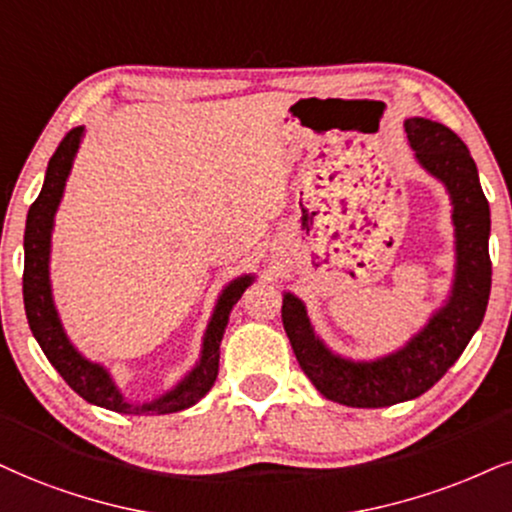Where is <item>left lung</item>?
I'll use <instances>...</instances> for the list:
<instances>
[{
    "instance_id": "8db88e82",
    "label": "left lung",
    "mask_w": 512,
    "mask_h": 512,
    "mask_svg": "<svg viewBox=\"0 0 512 512\" xmlns=\"http://www.w3.org/2000/svg\"><path fill=\"white\" fill-rule=\"evenodd\" d=\"M406 135L420 166L444 182L456 227V280L446 306L403 349L377 361H349L315 337L306 306L294 294L282 299V325L296 361L325 399L351 408H384L432 389L482 325L491 292L489 201L479 185L468 147L446 125L408 118Z\"/></svg>"
}]
</instances>
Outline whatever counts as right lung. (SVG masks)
Returning a JSON list of instances; mask_svg holds the SVG:
<instances>
[{
  "instance_id": "right-lung-1",
  "label": "right lung",
  "mask_w": 512,
  "mask_h": 512,
  "mask_svg": "<svg viewBox=\"0 0 512 512\" xmlns=\"http://www.w3.org/2000/svg\"><path fill=\"white\" fill-rule=\"evenodd\" d=\"M82 125L66 132L54 156L49 159L47 175H44V185L40 197L33 201L25 220V266H23V304L25 315H28V325L33 330V337L42 346L44 356L54 365L56 372L66 380L75 394H80L87 403L102 406L106 410H116V413H132V415H166L178 413L194 406L199 399H204L208 389L213 387L218 377V361H220V339L230 320L232 306L242 299L244 289L254 282V277L244 275L232 280L230 285L220 294L216 311L211 315V323L206 327L204 346H201V358L189 375L182 380L178 387L170 389L161 399L149 403H130L123 399L118 391L116 382L111 380L104 365L90 363L82 358L78 349L68 342L66 332H63L59 313L54 308L52 285H49V249H52V227L54 213L59 208L63 187H66L68 173H71L75 151L82 140Z\"/></svg>"
}]
</instances>
